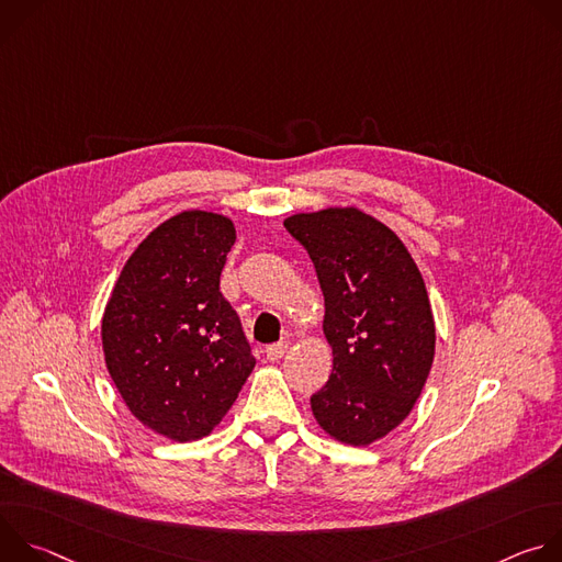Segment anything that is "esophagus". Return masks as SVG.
Returning <instances> with one entry per match:
<instances>
[{"instance_id":"obj_1","label":"esophagus","mask_w":562,"mask_h":562,"mask_svg":"<svg viewBox=\"0 0 562 562\" xmlns=\"http://www.w3.org/2000/svg\"><path fill=\"white\" fill-rule=\"evenodd\" d=\"M286 349H289V342H278V345L267 347V360L269 362H278L286 353Z\"/></svg>"}]
</instances>
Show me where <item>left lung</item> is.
<instances>
[{"label":"left lung","mask_w":562,"mask_h":562,"mask_svg":"<svg viewBox=\"0 0 562 562\" xmlns=\"http://www.w3.org/2000/svg\"><path fill=\"white\" fill-rule=\"evenodd\" d=\"M284 226L315 265L334 349V371L311 395V412L334 440L367 447L412 414L434 364L423 273L403 239L356 206L295 213Z\"/></svg>","instance_id":"1"}]
</instances>
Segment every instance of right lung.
<instances>
[{
	"mask_svg": "<svg viewBox=\"0 0 562 562\" xmlns=\"http://www.w3.org/2000/svg\"><path fill=\"white\" fill-rule=\"evenodd\" d=\"M233 243L222 213L169 217L126 260L102 315L104 362L124 405L176 442L213 434L256 367L220 293Z\"/></svg>",
	"mask_w": 562,
	"mask_h": 562,
	"instance_id": "1",
	"label": "right lung"
}]
</instances>
